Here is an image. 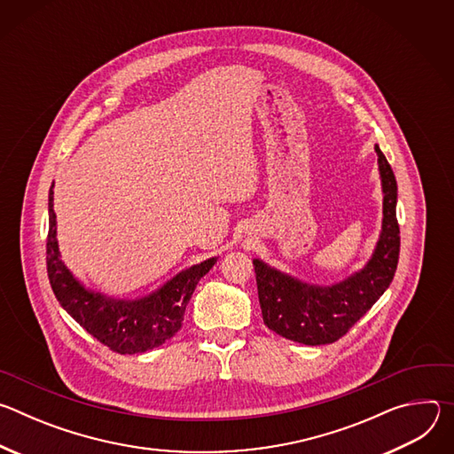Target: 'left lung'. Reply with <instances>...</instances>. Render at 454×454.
I'll return each instance as SVG.
<instances>
[{"label":"left lung","mask_w":454,"mask_h":454,"mask_svg":"<svg viewBox=\"0 0 454 454\" xmlns=\"http://www.w3.org/2000/svg\"><path fill=\"white\" fill-rule=\"evenodd\" d=\"M382 181V231L370 262L347 280L317 287L301 284L262 261H253L258 301L268 329L303 345H327L345 336L392 284L401 251L397 181L375 145Z\"/></svg>","instance_id":"obj_1"}]
</instances>
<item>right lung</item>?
Instances as JSON below:
<instances>
[{"label":"right lung","mask_w":454,"mask_h":454,"mask_svg":"<svg viewBox=\"0 0 454 454\" xmlns=\"http://www.w3.org/2000/svg\"><path fill=\"white\" fill-rule=\"evenodd\" d=\"M51 188L48 196L46 268L53 294L64 310L93 338L118 354L131 356L147 352L176 336L183 325L184 309L193 289L214 268L217 258H208L198 266L181 271L161 289L140 300H113L100 293H91L74 278L59 256Z\"/></svg>","instance_id":"1"}]
</instances>
